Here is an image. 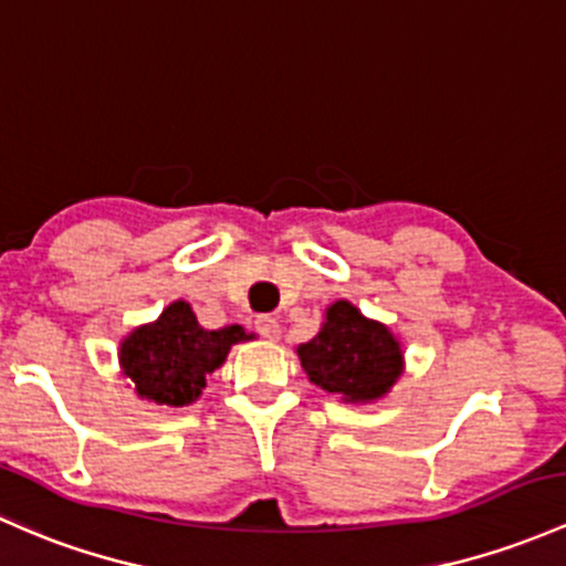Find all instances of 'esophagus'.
Returning <instances> with one entry per match:
<instances>
[{"instance_id": "esophagus-1", "label": "esophagus", "mask_w": 566, "mask_h": 566, "mask_svg": "<svg viewBox=\"0 0 566 566\" xmlns=\"http://www.w3.org/2000/svg\"><path fill=\"white\" fill-rule=\"evenodd\" d=\"M256 332L261 334V337L270 339V343H277V339H281V324H277L275 318H270V315H259Z\"/></svg>"}]
</instances>
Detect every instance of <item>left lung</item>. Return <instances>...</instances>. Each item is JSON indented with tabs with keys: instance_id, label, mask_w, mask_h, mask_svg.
<instances>
[{
	"instance_id": "8db88e82",
	"label": "left lung",
	"mask_w": 566,
	"mask_h": 566,
	"mask_svg": "<svg viewBox=\"0 0 566 566\" xmlns=\"http://www.w3.org/2000/svg\"><path fill=\"white\" fill-rule=\"evenodd\" d=\"M310 382L345 405H375L405 375V350L382 321L367 318L354 302L337 300L324 310L318 334L296 348Z\"/></svg>"
}]
</instances>
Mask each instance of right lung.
Segmentation results:
<instances>
[{
	"mask_svg": "<svg viewBox=\"0 0 566 566\" xmlns=\"http://www.w3.org/2000/svg\"><path fill=\"white\" fill-rule=\"evenodd\" d=\"M253 337L240 324L205 329L191 305L175 300L120 339L118 367L143 402L186 407L202 397L208 375L227 361L232 345Z\"/></svg>",
	"mask_w": 566,
	"mask_h": 566,
	"instance_id": "right-lung-1",
	"label": "right lung"
}]
</instances>
